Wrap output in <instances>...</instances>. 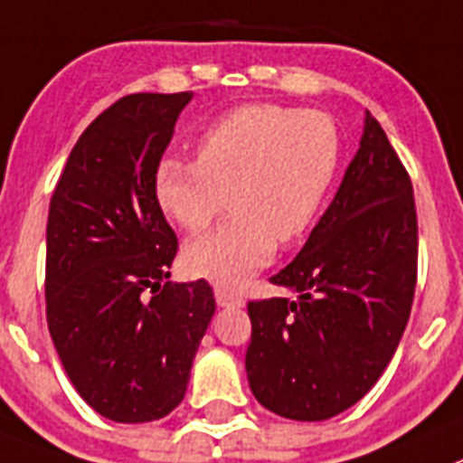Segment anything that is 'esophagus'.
I'll use <instances>...</instances> for the list:
<instances>
[{"label": "esophagus", "mask_w": 463, "mask_h": 463, "mask_svg": "<svg viewBox=\"0 0 463 463\" xmlns=\"http://www.w3.org/2000/svg\"><path fill=\"white\" fill-rule=\"evenodd\" d=\"M214 298L221 307H242L244 305V298L240 296V293L228 291V288H223V287L214 288Z\"/></svg>", "instance_id": "obj_1"}]
</instances>
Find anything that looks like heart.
I'll list each match as a JSON object with an SVG mask.
<instances>
[{"mask_svg": "<svg viewBox=\"0 0 463 463\" xmlns=\"http://www.w3.org/2000/svg\"><path fill=\"white\" fill-rule=\"evenodd\" d=\"M340 165V132L326 114L279 104H244L198 139V160L156 167L160 209L200 232L226 209L232 216L184 249L195 277L240 287L270 263L275 240H298L319 214Z\"/></svg>", "mask_w": 463, "mask_h": 463, "instance_id": "b5f03b06", "label": "heart"}]
</instances>
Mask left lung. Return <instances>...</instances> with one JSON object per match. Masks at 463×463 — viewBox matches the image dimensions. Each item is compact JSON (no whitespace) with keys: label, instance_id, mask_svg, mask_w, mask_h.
I'll list each match as a JSON object with an SVG mask.
<instances>
[{"label":"left lung","instance_id":"1","mask_svg":"<svg viewBox=\"0 0 463 463\" xmlns=\"http://www.w3.org/2000/svg\"><path fill=\"white\" fill-rule=\"evenodd\" d=\"M270 281L298 296L247 305L249 387L279 417L331 420L380 380L417 284L412 182L368 111L335 198L300 254Z\"/></svg>","mask_w":463,"mask_h":463}]
</instances>
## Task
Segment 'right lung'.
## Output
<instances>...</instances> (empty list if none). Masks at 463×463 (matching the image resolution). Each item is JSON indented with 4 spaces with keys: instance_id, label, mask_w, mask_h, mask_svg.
Here are the masks:
<instances>
[{
    "instance_id": "add662e5",
    "label": "right lung",
    "mask_w": 463,
    "mask_h": 463,
    "mask_svg": "<svg viewBox=\"0 0 463 463\" xmlns=\"http://www.w3.org/2000/svg\"><path fill=\"white\" fill-rule=\"evenodd\" d=\"M191 92H135L92 120L71 148L46 226V319L71 384L120 424L184 401L214 291L167 281L176 235L154 176Z\"/></svg>"
}]
</instances>
